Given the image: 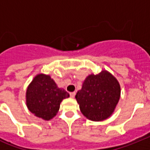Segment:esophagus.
Wrapping results in <instances>:
<instances>
[{"mask_svg":"<svg viewBox=\"0 0 150 150\" xmlns=\"http://www.w3.org/2000/svg\"><path fill=\"white\" fill-rule=\"evenodd\" d=\"M75 95H76L75 92H71V93H70V95H71V97L72 98H74V97H75Z\"/></svg>","mask_w":150,"mask_h":150,"instance_id":"1","label":"esophagus"}]
</instances>
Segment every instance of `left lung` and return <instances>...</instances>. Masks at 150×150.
Listing matches in <instances>:
<instances>
[{"instance_id":"left-lung-1","label":"left lung","mask_w":150,"mask_h":150,"mask_svg":"<svg viewBox=\"0 0 150 150\" xmlns=\"http://www.w3.org/2000/svg\"><path fill=\"white\" fill-rule=\"evenodd\" d=\"M121 95L120 83L106 70L88 75L77 91L76 100L84 116L89 120L100 122L114 112Z\"/></svg>"}]
</instances>
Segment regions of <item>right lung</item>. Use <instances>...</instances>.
<instances>
[{"label": "right lung", "mask_w": 150, "mask_h": 150, "mask_svg": "<svg viewBox=\"0 0 150 150\" xmlns=\"http://www.w3.org/2000/svg\"><path fill=\"white\" fill-rule=\"evenodd\" d=\"M69 97L67 91L59 88L50 75L39 74L26 90V105L34 116L49 121L56 116L63 99Z\"/></svg>", "instance_id": "1"}]
</instances>
